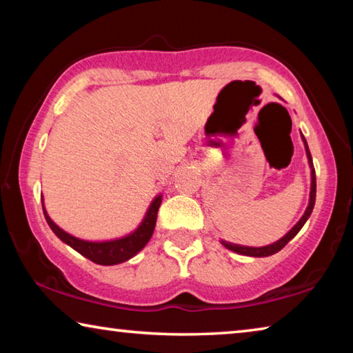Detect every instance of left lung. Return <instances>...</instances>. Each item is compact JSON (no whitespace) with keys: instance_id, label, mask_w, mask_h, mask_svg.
<instances>
[{"instance_id":"1","label":"left lung","mask_w":353,"mask_h":353,"mask_svg":"<svg viewBox=\"0 0 353 353\" xmlns=\"http://www.w3.org/2000/svg\"><path fill=\"white\" fill-rule=\"evenodd\" d=\"M301 139H303L305 143V149H306V155H307V161H310V168H311V193H310V204H307L306 210L303 216L300 218L297 225H295L290 231L286 234V236L281 237L278 240V242L272 243V245H267V247H259V248H254V247H243V245H236V243H229L225 242V240H221V243L225 245L228 250L231 251H236L239 254H243V256H253V257H265V256H272L278 253L279 250H283L286 245L289 243V240H292L295 236H297L299 231L303 225L306 223L307 218H310L312 209H314V203H316V171H314V165H312V159H311V152L310 149H307V144H306V139L305 137L301 135Z\"/></svg>"}]
</instances>
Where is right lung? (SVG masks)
Here are the masks:
<instances>
[{"label": "right lung", "mask_w": 353, "mask_h": 353, "mask_svg": "<svg viewBox=\"0 0 353 353\" xmlns=\"http://www.w3.org/2000/svg\"><path fill=\"white\" fill-rule=\"evenodd\" d=\"M161 204V196H157L152 204H150L149 210L141 225L137 228V231H133L128 236L116 240H108V242H88V240L77 239L70 234L63 231L56 223H53L52 218L47 215L46 207L42 204L43 215H46V220L48 226L52 228V231L58 236L64 243L69 245V247L78 251L81 256L88 257L89 261L96 262L100 265H116L121 264V262H125L130 259V257L135 256L138 251H141L149 239L152 237L155 221H157V212L160 209Z\"/></svg>", "instance_id": "right-lung-1"}]
</instances>
